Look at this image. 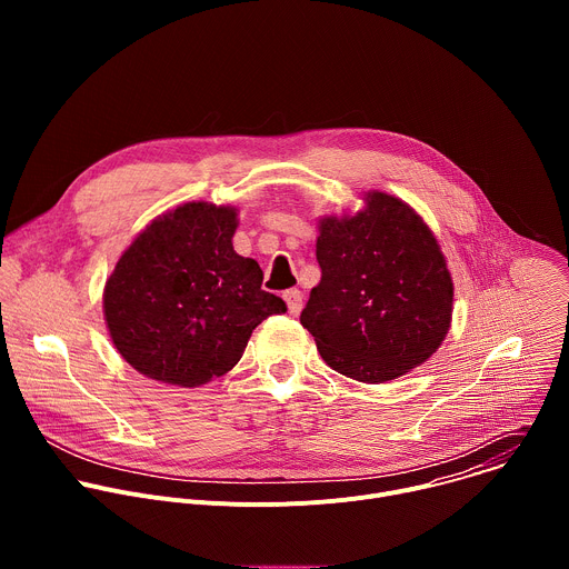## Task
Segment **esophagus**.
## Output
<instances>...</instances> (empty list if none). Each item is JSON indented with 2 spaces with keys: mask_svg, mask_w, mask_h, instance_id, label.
Instances as JSON below:
<instances>
[{
  "mask_svg": "<svg viewBox=\"0 0 569 569\" xmlns=\"http://www.w3.org/2000/svg\"><path fill=\"white\" fill-rule=\"evenodd\" d=\"M283 299H286V303H288V312H290V315H299V312H301V306H303V295H301V290L290 288V290L283 292Z\"/></svg>",
  "mask_w": 569,
  "mask_h": 569,
  "instance_id": "obj_1",
  "label": "esophagus"
}]
</instances>
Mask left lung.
Returning <instances> with one entry per match:
<instances>
[{
    "mask_svg": "<svg viewBox=\"0 0 569 569\" xmlns=\"http://www.w3.org/2000/svg\"><path fill=\"white\" fill-rule=\"evenodd\" d=\"M319 283L301 310L331 369L387 382L426 362L452 317V279L437 238L402 200L373 191L365 211L319 222Z\"/></svg>",
    "mask_w": 569,
    "mask_h": 569,
    "instance_id": "obj_1",
    "label": "left lung"
}]
</instances>
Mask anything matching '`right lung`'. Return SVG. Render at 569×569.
I'll list each match as a JSON object with an SVG mask.
<instances>
[{
    "label": "right lung",
    "instance_id": "right-lung-1",
    "mask_svg": "<svg viewBox=\"0 0 569 569\" xmlns=\"http://www.w3.org/2000/svg\"><path fill=\"white\" fill-rule=\"evenodd\" d=\"M236 209L189 202L152 220L121 254L103 292L117 351L139 373L196 387L227 373L252 331L286 301L233 252Z\"/></svg>",
    "mask_w": 569,
    "mask_h": 569
}]
</instances>
